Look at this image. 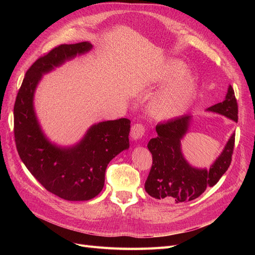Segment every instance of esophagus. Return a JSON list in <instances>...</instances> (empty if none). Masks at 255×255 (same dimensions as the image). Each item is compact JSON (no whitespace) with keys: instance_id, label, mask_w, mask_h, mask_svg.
Instances as JSON below:
<instances>
[{"instance_id":"obj_1","label":"esophagus","mask_w":255,"mask_h":255,"mask_svg":"<svg viewBox=\"0 0 255 255\" xmlns=\"http://www.w3.org/2000/svg\"><path fill=\"white\" fill-rule=\"evenodd\" d=\"M145 132V128L143 125H140V123H137V125H134L132 127V129H130V137H132L133 140H139L140 138L144 135Z\"/></svg>"}]
</instances>
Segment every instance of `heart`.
Here are the masks:
<instances>
[{"label": "heart", "mask_w": 255, "mask_h": 255, "mask_svg": "<svg viewBox=\"0 0 255 255\" xmlns=\"http://www.w3.org/2000/svg\"><path fill=\"white\" fill-rule=\"evenodd\" d=\"M156 83L163 85L148 102V112L154 119L169 120L186 111L198 90L196 75L185 70L180 60H169L160 69Z\"/></svg>", "instance_id": "obj_1"}]
</instances>
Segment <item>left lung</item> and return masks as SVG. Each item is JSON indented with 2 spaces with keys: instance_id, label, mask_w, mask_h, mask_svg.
<instances>
[{
  "instance_id": "1",
  "label": "left lung",
  "mask_w": 255,
  "mask_h": 255,
  "mask_svg": "<svg viewBox=\"0 0 255 255\" xmlns=\"http://www.w3.org/2000/svg\"><path fill=\"white\" fill-rule=\"evenodd\" d=\"M225 116L237 122L238 107L232 86H229L225 100L206 110ZM192 116L185 115L156 126L157 136L148 143L153 164L144 189L158 200H173L176 203L188 202L201 196L206 188L217 184L232 160L235 133L231 135L220 155L212 166H191L182 152L181 140L188 133Z\"/></svg>"
}]
</instances>
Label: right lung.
I'll list each match as a JSON object with an SVG mask.
<instances>
[{"label":"right lung","instance_id":"right-lung-1","mask_svg":"<svg viewBox=\"0 0 255 255\" xmlns=\"http://www.w3.org/2000/svg\"><path fill=\"white\" fill-rule=\"evenodd\" d=\"M90 42L61 44L38 58L26 71L13 107V132L23 164L42 186L68 201H87L104 186L110 161L129 146L126 118L92 125L82 139L61 146L50 141L38 121L34 96L42 75L89 52Z\"/></svg>","mask_w":255,"mask_h":255}]
</instances>
